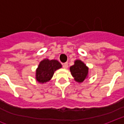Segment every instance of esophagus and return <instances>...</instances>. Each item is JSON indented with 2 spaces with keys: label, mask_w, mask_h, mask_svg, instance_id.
<instances>
[{
  "label": "esophagus",
  "mask_w": 124,
  "mask_h": 124,
  "mask_svg": "<svg viewBox=\"0 0 124 124\" xmlns=\"http://www.w3.org/2000/svg\"><path fill=\"white\" fill-rule=\"evenodd\" d=\"M62 66H63V68L65 69H67L68 68V63H67V62H66V63H64Z\"/></svg>",
  "instance_id": "esophagus-1"
}]
</instances>
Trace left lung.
<instances>
[{
    "instance_id": "obj_1",
    "label": "left lung",
    "mask_w": 124,
    "mask_h": 124,
    "mask_svg": "<svg viewBox=\"0 0 124 124\" xmlns=\"http://www.w3.org/2000/svg\"><path fill=\"white\" fill-rule=\"evenodd\" d=\"M70 71L75 81L78 83H83L86 79L88 74V68L81 60H77L74 62V65L70 67Z\"/></svg>"
}]
</instances>
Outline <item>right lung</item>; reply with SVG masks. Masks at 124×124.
I'll return each mask as SVG.
<instances>
[{
    "instance_id": "right-lung-1",
    "label": "right lung",
    "mask_w": 124,
    "mask_h": 124,
    "mask_svg": "<svg viewBox=\"0 0 124 124\" xmlns=\"http://www.w3.org/2000/svg\"><path fill=\"white\" fill-rule=\"evenodd\" d=\"M62 68L58 60L44 59L39 62L36 72V79L40 83H44L51 80L56 70Z\"/></svg>"
}]
</instances>
